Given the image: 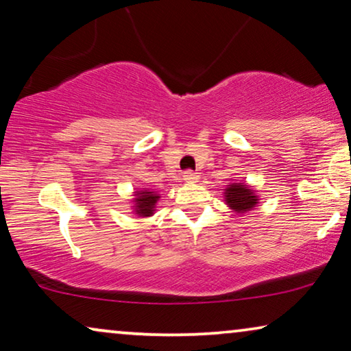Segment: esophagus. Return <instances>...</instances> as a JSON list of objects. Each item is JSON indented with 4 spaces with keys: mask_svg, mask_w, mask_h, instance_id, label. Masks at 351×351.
Here are the masks:
<instances>
[{
    "mask_svg": "<svg viewBox=\"0 0 351 351\" xmlns=\"http://www.w3.org/2000/svg\"><path fill=\"white\" fill-rule=\"evenodd\" d=\"M197 179H199L197 172H193V171H185L184 172V180L185 182H196Z\"/></svg>",
    "mask_w": 351,
    "mask_h": 351,
    "instance_id": "1",
    "label": "esophagus"
}]
</instances>
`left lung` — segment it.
<instances>
[{"label": "left lung", "mask_w": 351, "mask_h": 351, "mask_svg": "<svg viewBox=\"0 0 351 351\" xmlns=\"http://www.w3.org/2000/svg\"><path fill=\"white\" fill-rule=\"evenodd\" d=\"M223 196H225L226 206L237 215H243V213L253 210L260 202V196H258L255 188L243 184V182H232V184L226 185Z\"/></svg>", "instance_id": "8db88e82"}]
</instances>
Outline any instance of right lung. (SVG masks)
<instances>
[{"instance_id":"right-lung-1","label":"right lung","mask_w":351,"mask_h":351,"mask_svg":"<svg viewBox=\"0 0 351 351\" xmlns=\"http://www.w3.org/2000/svg\"><path fill=\"white\" fill-rule=\"evenodd\" d=\"M134 199H133V212L138 217L147 218L152 217L155 213L156 202L160 199V195L156 191H152L149 188H142V190L134 191Z\"/></svg>"}]
</instances>
